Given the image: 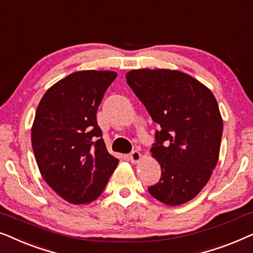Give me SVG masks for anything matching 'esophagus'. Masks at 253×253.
<instances>
[{
    "mask_svg": "<svg viewBox=\"0 0 253 253\" xmlns=\"http://www.w3.org/2000/svg\"><path fill=\"white\" fill-rule=\"evenodd\" d=\"M129 159L132 164H138L141 160V154L138 151H132L129 154Z\"/></svg>",
    "mask_w": 253,
    "mask_h": 253,
    "instance_id": "34e87169",
    "label": "esophagus"
}]
</instances>
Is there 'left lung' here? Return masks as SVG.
<instances>
[{"label": "left lung", "mask_w": 253, "mask_h": 253, "mask_svg": "<svg viewBox=\"0 0 253 253\" xmlns=\"http://www.w3.org/2000/svg\"><path fill=\"white\" fill-rule=\"evenodd\" d=\"M126 78L160 126L151 152L161 166V178L148 192L169 206L189 202L207 184L219 160L223 122L215 96L177 70L139 69Z\"/></svg>", "instance_id": "left-lung-1"}]
</instances>
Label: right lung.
<instances>
[{
	"instance_id": "1",
	"label": "right lung",
	"mask_w": 253,
	"mask_h": 253,
	"mask_svg": "<svg viewBox=\"0 0 253 253\" xmlns=\"http://www.w3.org/2000/svg\"><path fill=\"white\" fill-rule=\"evenodd\" d=\"M114 71H77L47 89L31 130L40 174L68 203L88 204L101 195L119 159L107 151L96 112Z\"/></svg>"
}]
</instances>
